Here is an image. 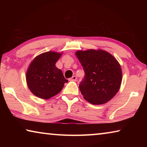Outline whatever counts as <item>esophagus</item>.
Listing matches in <instances>:
<instances>
[{
  "label": "esophagus",
  "mask_w": 147,
  "mask_h": 147,
  "mask_svg": "<svg viewBox=\"0 0 147 147\" xmlns=\"http://www.w3.org/2000/svg\"><path fill=\"white\" fill-rule=\"evenodd\" d=\"M76 80H77L76 76H72L70 79H69V80H70V81H74V82H76Z\"/></svg>",
  "instance_id": "1"
}]
</instances>
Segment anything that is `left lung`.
Masks as SVG:
<instances>
[{"instance_id": "8db88e82", "label": "left lung", "mask_w": 147, "mask_h": 147, "mask_svg": "<svg viewBox=\"0 0 147 147\" xmlns=\"http://www.w3.org/2000/svg\"><path fill=\"white\" fill-rule=\"evenodd\" d=\"M75 54L85 72V77L79 85L84 99L94 105L110 100L117 93L123 79L118 61L101 49L78 51Z\"/></svg>"}]
</instances>
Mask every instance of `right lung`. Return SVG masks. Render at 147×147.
<instances>
[{"label": "right lung", "instance_id": "right-lung-1", "mask_svg": "<svg viewBox=\"0 0 147 147\" xmlns=\"http://www.w3.org/2000/svg\"><path fill=\"white\" fill-rule=\"evenodd\" d=\"M63 53L49 51L37 56L30 63L26 73V84L35 96L49 99L61 91L68 82L62 71L56 67Z\"/></svg>", "mask_w": 147, "mask_h": 147}]
</instances>
